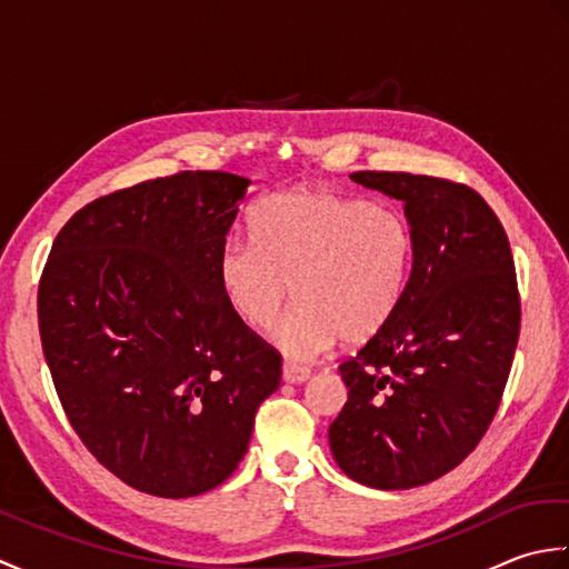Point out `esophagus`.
<instances>
[{"instance_id":"esophagus-1","label":"esophagus","mask_w":569,"mask_h":569,"mask_svg":"<svg viewBox=\"0 0 569 569\" xmlns=\"http://www.w3.org/2000/svg\"><path fill=\"white\" fill-rule=\"evenodd\" d=\"M308 377H310V369L308 367L293 365V361H286V365H283V381H288V383H303Z\"/></svg>"}]
</instances>
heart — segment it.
Wrapping results in <instances>:
<instances>
[{
	"label": "heart",
	"instance_id": "heart-1",
	"mask_svg": "<svg viewBox=\"0 0 569 569\" xmlns=\"http://www.w3.org/2000/svg\"><path fill=\"white\" fill-rule=\"evenodd\" d=\"M249 232L251 241L222 244L217 281L234 318L257 332L273 328L293 286L298 306L276 330L286 357L312 359L340 337L369 342L403 303L416 234L401 210L298 188L261 200Z\"/></svg>",
	"mask_w": 569,
	"mask_h": 569
}]
</instances>
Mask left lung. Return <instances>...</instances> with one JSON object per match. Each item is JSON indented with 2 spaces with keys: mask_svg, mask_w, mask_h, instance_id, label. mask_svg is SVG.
<instances>
[{
  "mask_svg": "<svg viewBox=\"0 0 569 569\" xmlns=\"http://www.w3.org/2000/svg\"><path fill=\"white\" fill-rule=\"evenodd\" d=\"M349 178L403 200L416 261L396 318L340 365L349 396L330 450L359 485L413 489L462 462L497 416L521 332L513 253L499 217L465 183Z\"/></svg>",
  "mask_w": 569,
  "mask_h": 569,
  "instance_id": "left-lung-1",
  "label": "left lung"
}]
</instances>
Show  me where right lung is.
<instances>
[{
	"mask_svg": "<svg viewBox=\"0 0 569 569\" xmlns=\"http://www.w3.org/2000/svg\"><path fill=\"white\" fill-rule=\"evenodd\" d=\"M251 180L180 171L84 204L39 283V332L82 445L124 485L188 499L244 457L281 355L241 325L217 257Z\"/></svg>",
	"mask_w": 569,
	"mask_h": 569,
	"instance_id": "add662e5",
	"label": "right lung"
}]
</instances>
